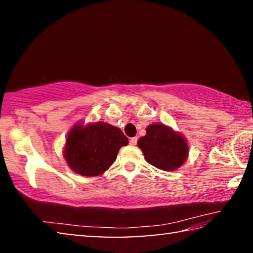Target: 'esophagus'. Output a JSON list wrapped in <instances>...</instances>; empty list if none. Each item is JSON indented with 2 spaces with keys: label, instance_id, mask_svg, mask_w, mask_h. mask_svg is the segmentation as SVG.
Listing matches in <instances>:
<instances>
[{
  "label": "esophagus",
  "instance_id": "1",
  "mask_svg": "<svg viewBox=\"0 0 253 253\" xmlns=\"http://www.w3.org/2000/svg\"><path fill=\"white\" fill-rule=\"evenodd\" d=\"M129 144L131 145V146H135V145L137 144V137H132V138H130Z\"/></svg>",
  "mask_w": 253,
  "mask_h": 253
}]
</instances>
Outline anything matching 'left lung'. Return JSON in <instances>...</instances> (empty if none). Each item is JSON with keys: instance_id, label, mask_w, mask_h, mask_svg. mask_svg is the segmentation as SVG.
Listing matches in <instances>:
<instances>
[{"instance_id": "1", "label": "left lung", "mask_w": 253, "mask_h": 253, "mask_svg": "<svg viewBox=\"0 0 253 253\" xmlns=\"http://www.w3.org/2000/svg\"><path fill=\"white\" fill-rule=\"evenodd\" d=\"M145 160L162 170L181 168L188 157V144L181 132L164 124H151L137 142Z\"/></svg>"}]
</instances>
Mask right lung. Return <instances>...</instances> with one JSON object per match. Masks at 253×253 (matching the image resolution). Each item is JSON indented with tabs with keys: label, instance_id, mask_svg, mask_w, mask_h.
Here are the masks:
<instances>
[{
	"label": "right lung",
	"instance_id": "obj_1",
	"mask_svg": "<svg viewBox=\"0 0 253 253\" xmlns=\"http://www.w3.org/2000/svg\"><path fill=\"white\" fill-rule=\"evenodd\" d=\"M128 138L118 127L96 122L76 123L68 131L63 157L68 166L81 176H98L116 161Z\"/></svg>",
	"mask_w": 253,
	"mask_h": 253
}]
</instances>
